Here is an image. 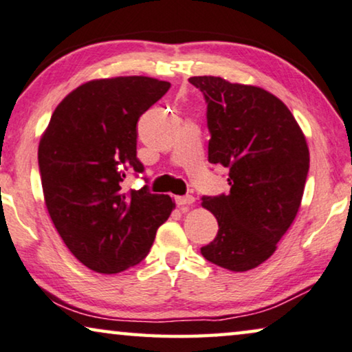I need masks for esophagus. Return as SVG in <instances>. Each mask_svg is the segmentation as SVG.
Returning <instances> with one entry per match:
<instances>
[{
    "mask_svg": "<svg viewBox=\"0 0 352 352\" xmlns=\"http://www.w3.org/2000/svg\"><path fill=\"white\" fill-rule=\"evenodd\" d=\"M175 202H177V206L180 207L182 212H186V210H190L194 204V197L192 196H178L175 199Z\"/></svg>",
    "mask_w": 352,
    "mask_h": 352,
    "instance_id": "34e87169",
    "label": "esophagus"
}]
</instances>
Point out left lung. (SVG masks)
<instances>
[{"label":"left lung","instance_id":"1","mask_svg":"<svg viewBox=\"0 0 352 352\" xmlns=\"http://www.w3.org/2000/svg\"><path fill=\"white\" fill-rule=\"evenodd\" d=\"M207 101L208 161L229 169V194L204 197L218 221L207 261L230 272L264 264L297 217L310 151L286 104L264 88L191 77Z\"/></svg>","mask_w":352,"mask_h":352}]
</instances>
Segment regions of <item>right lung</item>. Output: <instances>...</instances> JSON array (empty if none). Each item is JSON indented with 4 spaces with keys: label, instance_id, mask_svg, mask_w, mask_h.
Segmentation results:
<instances>
[{
    "label": "right lung",
    "instance_id": "obj_1",
    "mask_svg": "<svg viewBox=\"0 0 352 352\" xmlns=\"http://www.w3.org/2000/svg\"><path fill=\"white\" fill-rule=\"evenodd\" d=\"M169 88L145 76L94 78L63 99L41 135L47 212L67 250L98 274L144 261L175 208L166 194L122 188L128 167L144 172L135 156L138 120Z\"/></svg>",
    "mask_w": 352,
    "mask_h": 352
}]
</instances>
